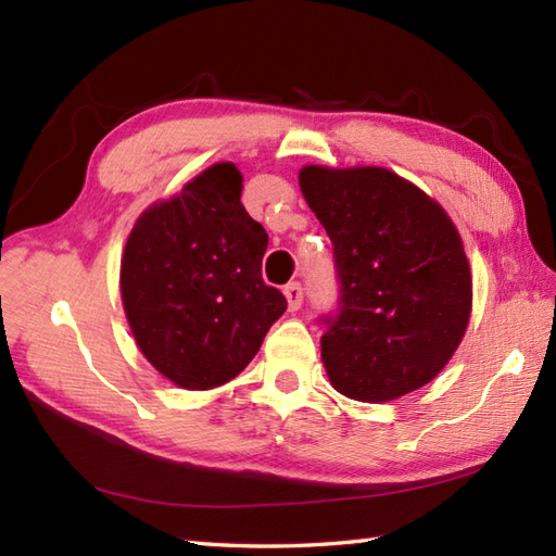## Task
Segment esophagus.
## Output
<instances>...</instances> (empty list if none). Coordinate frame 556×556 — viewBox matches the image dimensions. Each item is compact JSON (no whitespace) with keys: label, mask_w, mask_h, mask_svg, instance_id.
Instances as JSON below:
<instances>
[{"label":"esophagus","mask_w":556,"mask_h":556,"mask_svg":"<svg viewBox=\"0 0 556 556\" xmlns=\"http://www.w3.org/2000/svg\"><path fill=\"white\" fill-rule=\"evenodd\" d=\"M285 296L289 301V311H299L303 303V287L299 285V281H291V285L285 287Z\"/></svg>","instance_id":"esophagus-1"}]
</instances>
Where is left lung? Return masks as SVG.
Returning a JSON list of instances; mask_svg holds the SVG:
<instances>
[{
	"mask_svg": "<svg viewBox=\"0 0 556 556\" xmlns=\"http://www.w3.org/2000/svg\"><path fill=\"white\" fill-rule=\"evenodd\" d=\"M303 198L334 245L337 305L317 320L337 392L392 401L428 384L466 334L470 269L444 210L380 167H303Z\"/></svg>",
	"mask_w": 556,
	"mask_h": 556,
	"instance_id": "8db88e82",
	"label": "left lung"
}]
</instances>
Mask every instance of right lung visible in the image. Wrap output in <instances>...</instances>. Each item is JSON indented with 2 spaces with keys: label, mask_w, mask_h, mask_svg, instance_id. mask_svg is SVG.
Listing matches in <instances>:
<instances>
[{
  "label": "right lung",
  "mask_w": 556,
  "mask_h": 556,
  "mask_svg": "<svg viewBox=\"0 0 556 556\" xmlns=\"http://www.w3.org/2000/svg\"><path fill=\"white\" fill-rule=\"evenodd\" d=\"M267 231L224 162L150 207L126 241L122 299L143 356L184 389L233 380L287 311L263 281Z\"/></svg>",
  "instance_id": "right-lung-1"
}]
</instances>
